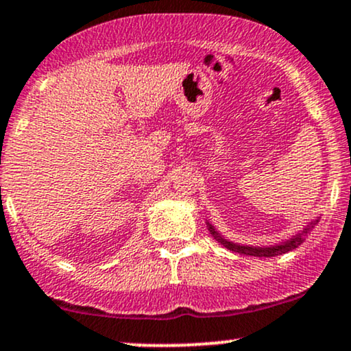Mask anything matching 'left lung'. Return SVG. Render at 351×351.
<instances>
[{"label":"left lung","mask_w":351,"mask_h":351,"mask_svg":"<svg viewBox=\"0 0 351 351\" xmlns=\"http://www.w3.org/2000/svg\"><path fill=\"white\" fill-rule=\"evenodd\" d=\"M317 221L318 219L312 221V223H310L308 226L304 229V231L299 232V234H297V236H293L292 239H287V241H285V243H280V244H276V245H269V247H256V245H243V244H237V243H231V241L224 239V237L216 231L215 226H211V224H209V223H208V228H209V232H211V234L215 236V239L217 241V243L223 244L224 247L229 249V251L245 254V256L272 257V256H279V254H282V252H287V251H292V249H295L297 245H299L302 241H304V236H307L310 229L315 226Z\"/></svg>","instance_id":"left-lung-1"}]
</instances>
